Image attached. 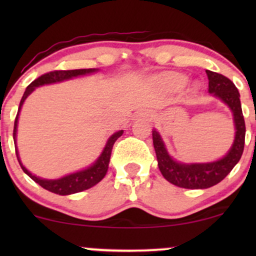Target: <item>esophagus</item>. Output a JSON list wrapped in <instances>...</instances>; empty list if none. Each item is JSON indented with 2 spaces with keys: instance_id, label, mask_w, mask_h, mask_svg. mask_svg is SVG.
Masks as SVG:
<instances>
[{
  "instance_id": "esophagus-1",
  "label": "esophagus",
  "mask_w": 256,
  "mask_h": 256,
  "mask_svg": "<svg viewBox=\"0 0 256 256\" xmlns=\"http://www.w3.org/2000/svg\"><path fill=\"white\" fill-rule=\"evenodd\" d=\"M142 116H144V118H152V114L149 113V112H142Z\"/></svg>"
}]
</instances>
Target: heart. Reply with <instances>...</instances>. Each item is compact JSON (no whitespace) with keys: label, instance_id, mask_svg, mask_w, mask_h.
Here are the masks:
<instances>
[{"label":"heart","instance_id":"b5f03b06","mask_svg":"<svg viewBox=\"0 0 256 256\" xmlns=\"http://www.w3.org/2000/svg\"><path fill=\"white\" fill-rule=\"evenodd\" d=\"M162 83L168 89L178 91L182 90L188 83V77L183 73H168L162 78Z\"/></svg>","mask_w":256,"mask_h":256}]
</instances>
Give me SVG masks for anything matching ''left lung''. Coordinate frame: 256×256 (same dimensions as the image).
<instances>
[{
	"mask_svg": "<svg viewBox=\"0 0 256 256\" xmlns=\"http://www.w3.org/2000/svg\"><path fill=\"white\" fill-rule=\"evenodd\" d=\"M206 73L210 80L208 92L230 108L234 119V140L224 156L210 162H180L170 155L160 134L152 130V143L161 174L170 183L184 189H207L220 183L237 165L244 149L246 124L238 90L225 76L208 70Z\"/></svg>",
	"mask_w": 256,
	"mask_h": 256,
	"instance_id": "1",
	"label": "left lung"
}]
</instances>
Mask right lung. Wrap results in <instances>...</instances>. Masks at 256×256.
I'll return each mask as SVG.
<instances>
[{
  "mask_svg": "<svg viewBox=\"0 0 256 256\" xmlns=\"http://www.w3.org/2000/svg\"><path fill=\"white\" fill-rule=\"evenodd\" d=\"M98 68H83V70H70V71H52L46 74L40 76V78H37L36 80H34L32 83L26 88L24 95H22V101H20L19 110H18V114L16 122H14V130H13V140L14 144L16 146V132H18V122H19V114L22 110V104H24L25 100L36 90V88L42 86V85H48V84H55L60 83V82L68 80V79L80 77V76H86L91 74V73L98 72ZM124 134V130H119L118 132H114L112 136L108 138L107 143H106L104 150H102L100 156L91 164L90 166H88L86 168L80 170V171L70 173V174L64 176L61 178L56 179H46L40 178L34 176V173L28 171L26 167L22 165V160H20L19 152H18V146H16V152L18 161H19L20 166H22V171L30 177L32 180L36 182L37 184H40V186L44 188L48 192L58 194V195H71V194L80 192L84 190L90 189L94 185H96L102 179L104 178L106 173L108 171V166H110V154L112 149H113L114 143L118 138Z\"/></svg>",
  "mask_w": 256,
  "mask_h": 256,
  "instance_id": "right-lung-1",
  "label": "right lung"
}]
</instances>
